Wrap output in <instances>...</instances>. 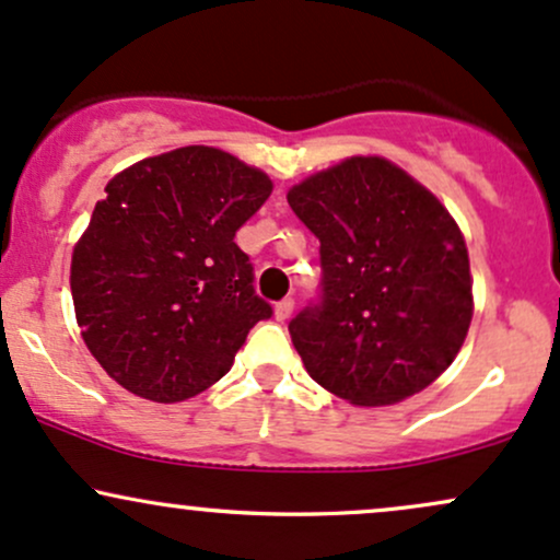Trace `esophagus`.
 I'll list each match as a JSON object with an SVG mask.
<instances>
[{
	"instance_id": "34e87169",
	"label": "esophagus",
	"mask_w": 560,
	"mask_h": 560,
	"mask_svg": "<svg viewBox=\"0 0 560 560\" xmlns=\"http://www.w3.org/2000/svg\"><path fill=\"white\" fill-rule=\"evenodd\" d=\"M291 314H293V299H282V301H278V304H275V317H278L280 323H285Z\"/></svg>"
}]
</instances>
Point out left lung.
Here are the masks:
<instances>
[{
    "instance_id": "obj_1",
    "label": "left lung",
    "mask_w": 560,
    "mask_h": 560,
    "mask_svg": "<svg viewBox=\"0 0 560 560\" xmlns=\"http://www.w3.org/2000/svg\"><path fill=\"white\" fill-rule=\"evenodd\" d=\"M319 237L323 304L291 319L306 373L349 405H397L455 362L474 317L466 237L425 185L351 155L288 190Z\"/></svg>"
}]
</instances>
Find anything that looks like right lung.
Here are the masks:
<instances>
[{
	"instance_id": "add662e5",
	"label": "right lung",
	"mask_w": 560,
	"mask_h": 560,
	"mask_svg": "<svg viewBox=\"0 0 560 560\" xmlns=\"http://www.w3.org/2000/svg\"><path fill=\"white\" fill-rule=\"evenodd\" d=\"M272 179L209 144L131 163L105 185L71 256L86 349L118 386L172 405L230 373L248 330L272 314L235 232Z\"/></svg>"
}]
</instances>
